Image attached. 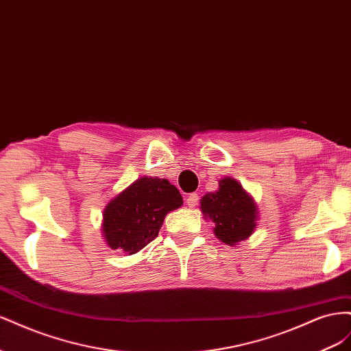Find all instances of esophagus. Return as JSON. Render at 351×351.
I'll return each instance as SVG.
<instances>
[{
    "instance_id": "1",
    "label": "esophagus",
    "mask_w": 351,
    "mask_h": 351,
    "mask_svg": "<svg viewBox=\"0 0 351 351\" xmlns=\"http://www.w3.org/2000/svg\"><path fill=\"white\" fill-rule=\"evenodd\" d=\"M197 202H199V195L197 193H190L186 199V204L190 208H195L197 205Z\"/></svg>"
}]
</instances>
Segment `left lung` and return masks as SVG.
I'll return each instance as SVG.
<instances>
[{"label":"left lung","mask_w":351,"mask_h":351,"mask_svg":"<svg viewBox=\"0 0 351 351\" xmlns=\"http://www.w3.org/2000/svg\"><path fill=\"white\" fill-rule=\"evenodd\" d=\"M218 184L217 192L206 193L200 199V209L205 218L215 222V236L228 246H236L253 234L258 208L237 180L224 177Z\"/></svg>","instance_id":"obj_1"}]
</instances>
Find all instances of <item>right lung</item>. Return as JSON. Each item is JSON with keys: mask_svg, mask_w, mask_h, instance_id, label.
Masks as SVG:
<instances>
[{"mask_svg": "<svg viewBox=\"0 0 351 351\" xmlns=\"http://www.w3.org/2000/svg\"><path fill=\"white\" fill-rule=\"evenodd\" d=\"M182 205V195L168 180L137 178L105 206V241L114 250L137 253L158 236L168 212Z\"/></svg>", "mask_w": 351, "mask_h": 351, "instance_id": "obj_1", "label": "right lung"}]
</instances>
